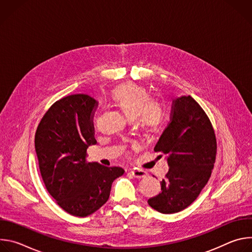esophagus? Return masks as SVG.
Instances as JSON below:
<instances>
[{
    "instance_id": "esophagus-1",
    "label": "esophagus",
    "mask_w": 252,
    "mask_h": 252,
    "mask_svg": "<svg viewBox=\"0 0 252 252\" xmlns=\"http://www.w3.org/2000/svg\"><path fill=\"white\" fill-rule=\"evenodd\" d=\"M130 173L133 175V177L135 178H143L145 176H147V171L141 170V169H133L130 171Z\"/></svg>"
}]
</instances>
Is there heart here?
<instances>
[{
    "label": "heart",
    "instance_id": "heart-1",
    "mask_svg": "<svg viewBox=\"0 0 252 252\" xmlns=\"http://www.w3.org/2000/svg\"><path fill=\"white\" fill-rule=\"evenodd\" d=\"M111 96L130 120H135L142 127L153 129L161 122L162 107L158 101L151 99L145 88L126 83L116 88Z\"/></svg>",
    "mask_w": 252,
    "mask_h": 252
}]
</instances>
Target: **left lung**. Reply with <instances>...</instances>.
<instances>
[{
	"mask_svg": "<svg viewBox=\"0 0 252 252\" xmlns=\"http://www.w3.org/2000/svg\"><path fill=\"white\" fill-rule=\"evenodd\" d=\"M165 155L168 171L161 192L148 200L169 214L190 205L207 184L217 156V139L201 106L190 96L173 98L170 120L155 147Z\"/></svg>",
	"mask_w": 252,
	"mask_h": 252,
	"instance_id": "left-lung-1",
	"label": "left lung"
}]
</instances>
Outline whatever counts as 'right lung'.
I'll return each instance as SVG.
<instances>
[{
    "instance_id": "obj_1",
    "label": "right lung",
    "mask_w": 252,
    "mask_h": 252,
    "mask_svg": "<svg viewBox=\"0 0 252 252\" xmlns=\"http://www.w3.org/2000/svg\"><path fill=\"white\" fill-rule=\"evenodd\" d=\"M96 100L88 94H70L56 101L42 119L34 136L40 171L49 193L67 213L88 217L110 197L112 184L122 167L87 162L94 137Z\"/></svg>"
}]
</instances>
